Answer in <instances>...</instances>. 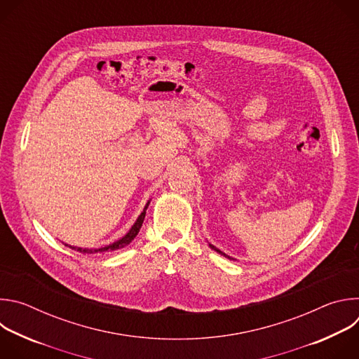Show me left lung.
I'll return each mask as SVG.
<instances>
[{"mask_svg": "<svg viewBox=\"0 0 359 359\" xmlns=\"http://www.w3.org/2000/svg\"><path fill=\"white\" fill-rule=\"evenodd\" d=\"M209 247H210V248H212V250H215V251H217V252H219V254H222V255H224V257H227V259H230V260H236V259H233V257H230V255H227V254H226V252H223V251H222V250H219V248H217V247H215V245H213V244H210V243H209Z\"/></svg>", "mask_w": 359, "mask_h": 359, "instance_id": "obj_1", "label": "left lung"}]
</instances>
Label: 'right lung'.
Here are the masks:
<instances>
[{
    "mask_svg": "<svg viewBox=\"0 0 359 359\" xmlns=\"http://www.w3.org/2000/svg\"><path fill=\"white\" fill-rule=\"evenodd\" d=\"M150 200L151 198H149L147 200V203L144 204V208H143V210H142V213L139 215V217L136 219V222L133 223V226L129 229V231L123 236V237H121L119 240H116V241H114V243H111V244H107V245H102V247H97V248H88V247H78V245H71V244H67V243H64L67 247H69V248H72V250H75V251H79V252H82V254H96V252H109V251H115V250H119V248H123V247H126L129 243H132V240L137 236V233H139V230H140V227H142V223H143V220H144V215H146V210H147V208H149V204H150Z\"/></svg>",
    "mask_w": 359,
    "mask_h": 359,
    "instance_id": "add662e5",
    "label": "right lung"
}]
</instances>
